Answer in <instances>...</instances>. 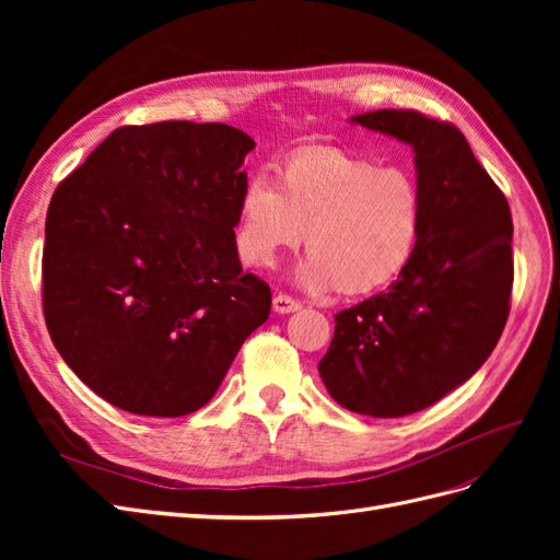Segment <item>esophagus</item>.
Masks as SVG:
<instances>
[{
  "label": "esophagus",
  "instance_id": "esophagus-1",
  "mask_svg": "<svg viewBox=\"0 0 560 560\" xmlns=\"http://www.w3.org/2000/svg\"><path fill=\"white\" fill-rule=\"evenodd\" d=\"M299 308H301V303H299L296 299H292V296H287V294H282V292H278V294L273 296V311L280 313V315L294 313V311H299Z\"/></svg>",
  "mask_w": 560,
  "mask_h": 560
}]
</instances>
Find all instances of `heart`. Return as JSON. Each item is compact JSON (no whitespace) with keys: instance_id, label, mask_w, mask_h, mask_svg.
I'll return each instance as SVG.
<instances>
[{"instance_id":"b5f03b06","label":"heart","mask_w":560,"mask_h":560,"mask_svg":"<svg viewBox=\"0 0 560 560\" xmlns=\"http://www.w3.org/2000/svg\"><path fill=\"white\" fill-rule=\"evenodd\" d=\"M420 229L422 194L409 171L311 147L284 159L278 182L268 173L249 175L238 198L235 247L249 266H273L306 233L301 280L364 296L404 273Z\"/></svg>"}]
</instances>
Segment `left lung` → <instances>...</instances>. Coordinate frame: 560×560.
I'll return each instance as SVG.
<instances>
[{
    "instance_id": "obj_1",
    "label": "left lung",
    "mask_w": 560,
    "mask_h": 560,
    "mask_svg": "<svg viewBox=\"0 0 560 560\" xmlns=\"http://www.w3.org/2000/svg\"><path fill=\"white\" fill-rule=\"evenodd\" d=\"M352 121L411 144L422 229L387 292L334 315L317 369L348 411L399 418L446 397L498 346L514 282L512 212L453 124L413 109Z\"/></svg>"
}]
</instances>
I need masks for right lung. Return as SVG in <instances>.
Listing matches in <instances>:
<instances>
[{"label":"right lung","mask_w":560,"mask_h":560,"mask_svg":"<svg viewBox=\"0 0 560 560\" xmlns=\"http://www.w3.org/2000/svg\"><path fill=\"white\" fill-rule=\"evenodd\" d=\"M252 149L226 124L124 126L50 198V341L118 409L198 411L268 319L270 287L243 273L233 231Z\"/></svg>","instance_id":"1"}]
</instances>
